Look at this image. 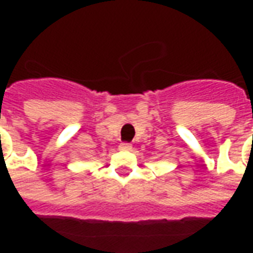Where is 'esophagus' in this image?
Listing matches in <instances>:
<instances>
[{
  "label": "esophagus",
  "instance_id": "obj_1",
  "mask_svg": "<svg viewBox=\"0 0 253 253\" xmlns=\"http://www.w3.org/2000/svg\"><path fill=\"white\" fill-rule=\"evenodd\" d=\"M131 143H121V145H119V150H131Z\"/></svg>",
  "mask_w": 253,
  "mask_h": 253
}]
</instances>
